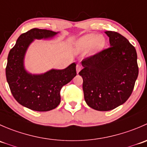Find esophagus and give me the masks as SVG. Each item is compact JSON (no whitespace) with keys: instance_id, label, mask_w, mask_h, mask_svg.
Masks as SVG:
<instances>
[{"instance_id":"obj_1","label":"esophagus","mask_w":147,"mask_h":147,"mask_svg":"<svg viewBox=\"0 0 147 147\" xmlns=\"http://www.w3.org/2000/svg\"><path fill=\"white\" fill-rule=\"evenodd\" d=\"M81 69H82V66H81V65L80 64L77 65L76 70H77V72H78V73H79V72L81 70Z\"/></svg>"}]
</instances>
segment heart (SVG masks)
I'll return each instance as SVG.
<instances>
[{"mask_svg": "<svg viewBox=\"0 0 147 147\" xmlns=\"http://www.w3.org/2000/svg\"><path fill=\"white\" fill-rule=\"evenodd\" d=\"M80 43L82 47H87L91 45L92 48L98 50L102 48L105 45V39L102 36L97 35L96 34H88L82 37L80 40Z\"/></svg>", "mask_w": 147, "mask_h": 147, "instance_id": "b5f03b06", "label": "heart"}]
</instances>
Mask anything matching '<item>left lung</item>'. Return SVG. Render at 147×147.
Listing matches in <instances>:
<instances>
[{
    "label": "left lung",
    "mask_w": 147,
    "mask_h": 147,
    "mask_svg": "<svg viewBox=\"0 0 147 147\" xmlns=\"http://www.w3.org/2000/svg\"><path fill=\"white\" fill-rule=\"evenodd\" d=\"M110 47L84 59L79 72L84 100L97 111H109L124 104L134 89L139 74L136 49L113 31L105 32Z\"/></svg>",
    "instance_id": "8db88e82"
}]
</instances>
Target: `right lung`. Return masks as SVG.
Segmentation results:
<instances>
[{
	"label": "right lung",
	"instance_id": "add662e5",
	"mask_svg": "<svg viewBox=\"0 0 147 147\" xmlns=\"http://www.w3.org/2000/svg\"><path fill=\"white\" fill-rule=\"evenodd\" d=\"M57 33L45 29L30 30L19 36L8 54L5 75L12 94L19 104L32 110L47 112L57 107L61 88L77 75L75 63L42 74H31L26 69L25 56L30 45L35 40L51 39Z\"/></svg>",
	"mask_w": 147,
	"mask_h": 147
}]
</instances>
